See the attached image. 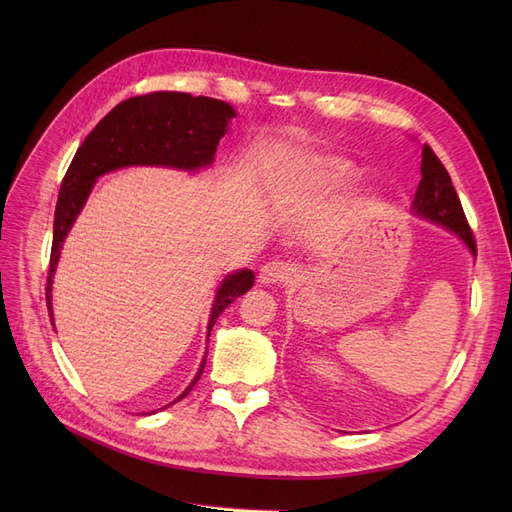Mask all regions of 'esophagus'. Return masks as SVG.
Listing matches in <instances>:
<instances>
[{
    "label": "esophagus",
    "instance_id": "34e87169",
    "mask_svg": "<svg viewBox=\"0 0 512 512\" xmlns=\"http://www.w3.org/2000/svg\"><path fill=\"white\" fill-rule=\"evenodd\" d=\"M294 273H297V269H294L292 265H288V262L284 260H273V262H267L265 267L260 269V282L267 284V286H273V284H286V282H292Z\"/></svg>",
    "mask_w": 512,
    "mask_h": 512
}]
</instances>
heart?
I'll return each instance as SVG.
<instances>
[{
    "label": "heart",
    "mask_w": 512,
    "mask_h": 512,
    "mask_svg": "<svg viewBox=\"0 0 512 512\" xmlns=\"http://www.w3.org/2000/svg\"><path fill=\"white\" fill-rule=\"evenodd\" d=\"M350 177V164L337 158H305L282 181L292 198H305L342 185Z\"/></svg>",
    "instance_id": "1"
}]
</instances>
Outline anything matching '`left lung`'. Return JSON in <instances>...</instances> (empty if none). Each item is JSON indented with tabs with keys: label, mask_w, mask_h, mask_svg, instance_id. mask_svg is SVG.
<instances>
[{
	"label": "left lung",
	"mask_w": 512,
	"mask_h": 512,
	"mask_svg": "<svg viewBox=\"0 0 512 512\" xmlns=\"http://www.w3.org/2000/svg\"><path fill=\"white\" fill-rule=\"evenodd\" d=\"M421 175L423 179L418 183V190L414 194L412 211L425 220L442 224L444 228L457 232L463 243L476 254V239L451 183V175H448V170L429 145L423 147Z\"/></svg>",
	"instance_id": "8db88e82"
}]
</instances>
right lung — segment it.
<instances>
[{"mask_svg":"<svg viewBox=\"0 0 512 512\" xmlns=\"http://www.w3.org/2000/svg\"><path fill=\"white\" fill-rule=\"evenodd\" d=\"M232 117H235V108L222 100L205 96L194 98L192 94H181V91H153V94L119 102L111 113L100 119L98 126L87 134L83 145L76 151L59 188L49 277H46V305H49L51 320V286L61 245H64L76 215L81 213L96 179L115 168L132 164L170 166L183 170L209 166ZM252 286L254 273L250 269L226 277L218 288V294H215L209 333L224 309ZM205 361L179 399L192 391V386L203 374Z\"/></svg>","mask_w":512,"mask_h":512,"instance_id":"right-lung-1","label":"right lung"}]
</instances>
